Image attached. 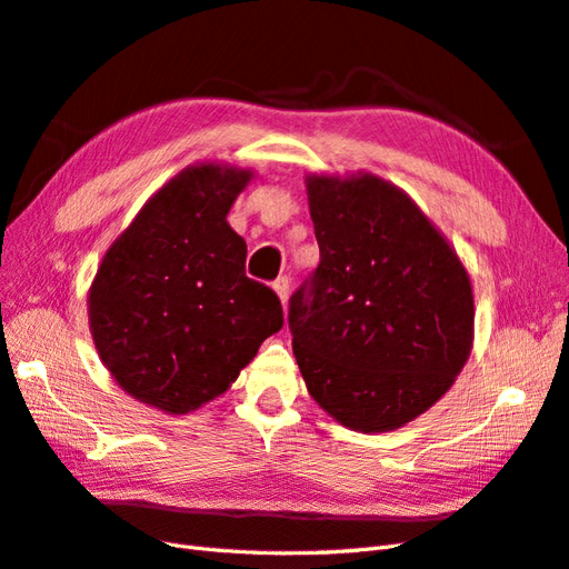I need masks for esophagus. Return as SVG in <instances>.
<instances>
[{
	"mask_svg": "<svg viewBox=\"0 0 569 569\" xmlns=\"http://www.w3.org/2000/svg\"><path fill=\"white\" fill-rule=\"evenodd\" d=\"M271 286L276 290V296L281 298V305H286L288 302V279H286V276H279V279H276Z\"/></svg>",
	"mask_w": 569,
	"mask_h": 569,
	"instance_id": "obj_1",
	"label": "esophagus"
}]
</instances>
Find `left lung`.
<instances>
[{
    "label": "left lung",
    "instance_id": "obj_1",
    "mask_svg": "<svg viewBox=\"0 0 569 569\" xmlns=\"http://www.w3.org/2000/svg\"><path fill=\"white\" fill-rule=\"evenodd\" d=\"M308 199L319 264L288 300L305 385L346 428H401L469 358V273L426 213L370 172L312 174Z\"/></svg>",
    "mask_w": 569,
    "mask_h": 569
}]
</instances>
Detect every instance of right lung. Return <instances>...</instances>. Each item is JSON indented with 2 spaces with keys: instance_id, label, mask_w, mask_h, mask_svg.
I'll return each mask as SVG.
<instances>
[{
  "instance_id": "add662e5",
  "label": "right lung",
  "mask_w": 569,
  "mask_h": 569,
  "mask_svg": "<svg viewBox=\"0 0 569 569\" xmlns=\"http://www.w3.org/2000/svg\"><path fill=\"white\" fill-rule=\"evenodd\" d=\"M250 170L194 166L149 199L103 257L91 333L118 385L166 413L223 395L283 327L279 296L244 273L226 221Z\"/></svg>"
}]
</instances>
